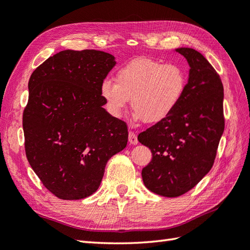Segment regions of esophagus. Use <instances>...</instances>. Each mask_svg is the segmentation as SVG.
Here are the masks:
<instances>
[{
  "label": "esophagus",
  "mask_w": 250,
  "mask_h": 250,
  "mask_svg": "<svg viewBox=\"0 0 250 250\" xmlns=\"http://www.w3.org/2000/svg\"><path fill=\"white\" fill-rule=\"evenodd\" d=\"M129 143H130V144H133V145L139 143L137 134H135V133L133 132V131H130V132H129Z\"/></svg>",
  "instance_id": "esophagus-1"
}]
</instances>
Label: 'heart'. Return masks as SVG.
Wrapping results in <instances>:
<instances>
[{
	"instance_id": "b5f03b06",
	"label": "heart",
	"mask_w": 250,
	"mask_h": 250,
	"mask_svg": "<svg viewBox=\"0 0 250 250\" xmlns=\"http://www.w3.org/2000/svg\"><path fill=\"white\" fill-rule=\"evenodd\" d=\"M117 83L105 79L99 93L109 115L120 118L129 105L139 120L160 124L174 113L183 102L187 75L174 63H164L148 58L132 60L120 67Z\"/></svg>"
}]
</instances>
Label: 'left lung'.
Here are the masks:
<instances>
[{
	"label": "left lung",
	"instance_id": "8db88e82",
	"mask_svg": "<svg viewBox=\"0 0 250 250\" xmlns=\"http://www.w3.org/2000/svg\"><path fill=\"white\" fill-rule=\"evenodd\" d=\"M176 51L190 66L183 102L169 118L138 137L152 152L142 169L145 187L168 198L189 191L210 171L225 125L220 75L197 50Z\"/></svg>",
	"mask_w": 250,
	"mask_h": 250
}]
</instances>
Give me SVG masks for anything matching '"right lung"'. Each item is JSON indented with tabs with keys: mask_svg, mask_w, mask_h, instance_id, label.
<instances>
[{
	"mask_svg": "<svg viewBox=\"0 0 250 250\" xmlns=\"http://www.w3.org/2000/svg\"><path fill=\"white\" fill-rule=\"evenodd\" d=\"M115 65V57L107 52L64 50L30 76L22 113L26 156L59 199L93 194L108 160L126 146L128 126L106 111L99 93Z\"/></svg>",
	"mask_w": 250,
	"mask_h": 250,
	"instance_id": "add662e5",
	"label": "right lung"
}]
</instances>
